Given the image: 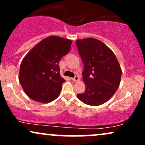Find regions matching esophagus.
Returning a JSON list of instances; mask_svg holds the SVG:
<instances>
[{"instance_id":"obj_1","label":"esophagus","mask_w":145,"mask_h":145,"mask_svg":"<svg viewBox=\"0 0 145 145\" xmlns=\"http://www.w3.org/2000/svg\"><path fill=\"white\" fill-rule=\"evenodd\" d=\"M72 80L74 81V82H77V81H79L80 80V78L78 77V76H76L75 77L72 78Z\"/></svg>"}]
</instances>
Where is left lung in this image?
<instances>
[{
    "label": "left lung",
    "mask_w": 145,
    "mask_h": 145,
    "mask_svg": "<svg viewBox=\"0 0 145 145\" xmlns=\"http://www.w3.org/2000/svg\"><path fill=\"white\" fill-rule=\"evenodd\" d=\"M80 56L84 64V93L77 97L90 106H99L109 100L119 88L121 68L114 52L95 38L76 41Z\"/></svg>",
    "instance_id": "left-lung-1"
}]
</instances>
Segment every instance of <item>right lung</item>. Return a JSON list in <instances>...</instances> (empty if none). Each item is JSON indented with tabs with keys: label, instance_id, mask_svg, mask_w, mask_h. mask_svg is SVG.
<instances>
[{
	"label": "right lung",
	"instance_id": "right-lung-1",
	"mask_svg": "<svg viewBox=\"0 0 145 145\" xmlns=\"http://www.w3.org/2000/svg\"><path fill=\"white\" fill-rule=\"evenodd\" d=\"M72 41L50 36L27 53L20 67L19 80L25 93L33 100L49 103L60 95L65 80L59 63L71 50Z\"/></svg>",
	"mask_w": 145,
	"mask_h": 145
}]
</instances>
